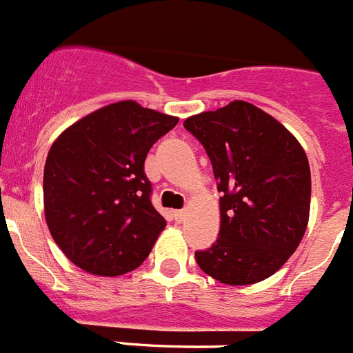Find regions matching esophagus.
<instances>
[{"mask_svg": "<svg viewBox=\"0 0 353 353\" xmlns=\"http://www.w3.org/2000/svg\"><path fill=\"white\" fill-rule=\"evenodd\" d=\"M185 216H186V211L185 210H177V211H174V220H176V222H183V220H185Z\"/></svg>", "mask_w": 353, "mask_h": 353, "instance_id": "obj_1", "label": "esophagus"}]
</instances>
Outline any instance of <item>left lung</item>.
Here are the masks:
<instances>
[{
	"label": "left lung",
	"instance_id": "1",
	"mask_svg": "<svg viewBox=\"0 0 353 353\" xmlns=\"http://www.w3.org/2000/svg\"><path fill=\"white\" fill-rule=\"evenodd\" d=\"M206 149L220 197L219 240L195 252L204 274L231 286L274 275L302 241L311 204L304 149L272 115L245 101L185 121Z\"/></svg>",
	"mask_w": 353,
	"mask_h": 353
}]
</instances>
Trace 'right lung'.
Masks as SVG:
<instances>
[{
  "mask_svg": "<svg viewBox=\"0 0 353 353\" xmlns=\"http://www.w3.org/2000/svg\"><path fill=\"white\" fill-rule=\"evenodd\" d=\"M177 121L121 101L54 140L44 167L46 222L76 266L113 277L145 261L167 222L152 206L143 163Z\"/></svg>",
  "mask_w": 353,
  "mask_h": 353,
  "instance_id": "right-lung-1",
  "label": "right lung"
}]
</instances>
